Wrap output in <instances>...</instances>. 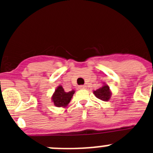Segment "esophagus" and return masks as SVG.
<instances>
[{
    "mask_svg": "<svg viewBox=\"0 0 153 153\" xmlns=\"http://www.w3.org/2000/svg\"><path fill=\"white\" fill-rule=\"evenodd\" d=\"M79 88L80 89V90H84V89L86 88V86H85V85H81V86H79Z\"/></svg>",
    "mask_w": 153,
    "mask_h": 153,
    "instance_id": "34e87169",
    "label": "esophagus"
}]
</instances>
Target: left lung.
Segmentation results:
<instances>
[{
	"instance_id": "8db88e82",
	"label": "left lung",
	"mask_w": 153,
	"mask_h": 153,
	"mask_svg": "<svg viewBox=\"0 0 153 153\" xmlns=\"http://www.w3.org/2000/svg\"><path fill=\"white\" fill-rule=\"evenodd\" d=\"M93 94L98 99L102 101H108L111 97V91L109 90V86L106 84L103 85L102 87L99 88L98 90L93 91Z\"/></svg>"
}]
</instances>
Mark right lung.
<instances>
[{"label": "right lung", "mask_w": 153, "mask_h": 153, "mask_svg": "<svg viewBox=\"0 0 153 153\" xmlns=\"http://www.w3.org/2000/svg\"><path fill=\"white\" fill-rule=\"evenodd\" d=\"M75 91L71 90L70 92H65L63 86H59L55 90L52 96V101L55 106L57 107H65L67 106L72 99Z\"/></svg>", "instance_id": "right-lung-1"}]
</instances>
